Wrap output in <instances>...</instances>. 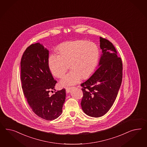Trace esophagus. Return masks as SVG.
<instances>
[{
	"label": "esophagus",
	"instance_id": "1",
	"mask_svg": "<svg viewBox=\"0 0 147 147\" xmlns=\"http://www.w3.org/2000/svg\"><path fill=\"white\" fill-rule=\"evenodd\" d=\"M71 88V87H66V92H67V93H68L70 92Z\"/></svg>",
	"mask_w": 147,
	"mask_h": 147
}]
</instances>
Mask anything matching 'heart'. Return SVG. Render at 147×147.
Instances as JSON below:
<instances>
[{
  "label": "heart",
  "mask_w": 147,
  "mask_h": 147,
  "mask_svg": "<svg viewBox=\"0 0 147 147\" xmlns=\"http://www.w3.org/2000/svg\"><path fill=\"white\" fill-rule=\"evenodd\" d=\"M59 55H49L48 63L54 76L61 78L66 73L68 66L71 70L62 79L63 86L74 85L81 77H88L95 70L100 57L98 45L87 40H77L61 45Z\"/></svg>",
  "instance_id": "1"
}]
</instances>
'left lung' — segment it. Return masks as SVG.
<instances>
[{"label":"left lung","mask_w":147,"mask_h":147,"mask_svg":"<svg viewBox=\"0 0 147 147\" xmlns=\"http://www.w3.org/2000/svg\"><path fill=\"white\" fill-rule=\"evenodd\" d=\"M102 54L98 67L88 80L81 84L83 97L81 105L86 114L98 117L111 109L117 97L122 80V62L114 45L100 38Z\"/></svg>","instance_id":"8db88e82"}]
</instances>
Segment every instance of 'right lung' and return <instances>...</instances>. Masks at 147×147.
I'll return each instance as SVG.
<instances>
[{"mask_svg":"<svg viewBox=\"0 0 147 147\" xmlns=\"http://www.w3.org/2000/svg\"><path fill=\"white\" fill-rule=\"evenodd\" d=\"M49 57V50L40 43L28 46L21 59L20 79L24 95L33 111L41 118L51 121L62 113L66 90L49 94L51 90L55 89L57 81L50 71Z\"/></svg>","mask_w":147,"mask_h":147,"instance_id":"right-lung-1","label":"right lung"}]
</instances>
